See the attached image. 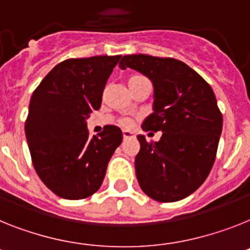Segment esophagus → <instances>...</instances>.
<instances>
[{"mask_svg": "<svg viewBox=\"0 0 250 250\" xmlns=\"http://www.w3.org/2000/svg\"><path fill=\"white\" fill-rule=\"evenodd\" d=\"M135 133L131 131H123V137L125 138H131V137H135Z\"/></svg>", "mask_w": 250, "mask_h": 250, "instance_id": "34e87169", "label": "esophagus"}]
</instances>
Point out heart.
<instances>
[{
	"mask_svg": "<svg viewBox=\"0 0 250 250\" xmlns=\"http://www.w3.org/2000/svg\"><path fill=\"white\" fill-rule=\"evenodd\" d=\"M142 79V76H140V75H135V76H131L128 80V83H135V81H137V80ZM132 123H133V121H132L131 118H122L121 121H119V125H122V127H125V128H129L132 125Z\"/></svg>",
	"mask_w": 250,
	"mask_h": 250,
	"instance_id": "heart-1",
	"label": "heart"
}]
</instances>
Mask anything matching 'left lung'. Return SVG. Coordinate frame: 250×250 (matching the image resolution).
<instances>
[{
	"label": "left lung",
	"mask_w": 250,
	"mask_h": 250,
	"mask_svg": "<svg viewBox=\"0 0 250 250\" xmlns=\"http://www.w3.org/2000/svg\"><path fill=\"white\" fill-rule=\"evenodd\" d=\"M119 67H131L152 81L154 113L145 119L142 129L163 132L159 142L137 136L138 184L157 202L183 200L202 186L215 163L222 114L213 90L175 58L131 54L122 58Z\"/></svg>",
	"instance_id": "left-lung-1"
}]
</instances>
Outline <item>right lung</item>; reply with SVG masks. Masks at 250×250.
<instances>
[{
    "instance_id": "1",
    "label": "right lung",
    "mask_w": 250,
    "mask_h": 250,
    "mask_svg": "<svg viewBox=\"0 0 250 250\" xmlns=\"http://www.w3.org/2000/svg\"><path fill=\"white\" fill-rule=\"evenodd\" d=\"M122 56L70 58L58 63L31 95L25 135L35 171L66 200H83L102 186L123 140L117 125L89 137L86 119L102 105L103 91Z\"/></svg>"
}]
</instances>
